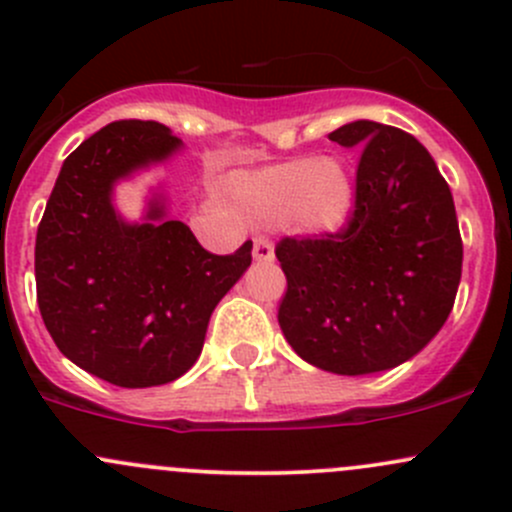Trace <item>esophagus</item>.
<instances>
[{"label":"esophagus","mask_w":512,"mask_h":512,"mask_svg":"<svg viewBox=\"0 0 512 512\" xmlns=\"http://www.w3.org/2000/svg\"><path fill=\"white\" fill-rule=\"evenodd\" d=\"M254 258L261 263L273 261V244L266 239V236H256L254 239Z\"/></svg>","instance_id":"34e87169"}]
</instances>
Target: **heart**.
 I'll return each mask as SVG.
<instances>
[{"mask_svg":"<svg viewBox=\"0 0 512 512\" xmlns=\"http://www.w3.org/2000/svg\"><path fill=\"white\" fill-rule=\"evenodd\" d=\"M229 194L246 217L278 224L288 219L305 234H333L355 207V182L335 157H295L229 177Z\"/></svg>","mask_w":512,"mask_h":512,"instance_id":"b5f03b06","label":"heart"}]
</instances>
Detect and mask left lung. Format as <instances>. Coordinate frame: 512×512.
I'll return each mask as SVG.
<instances>
[{
  "label": "left lung",
  "mask_w": 512,
  "mask_h": 512,
  "mask_svg": "<svg viewBox=\"0 0 512 512\" xmlns=\"http://www.w3.org/2000/svg\"><path fill=\"white\" fill-rule=\"evenodd\" d=\"M360 147L355 209L337 234L286 236L278 325L310 365L372 374L402 365L441 330L461 281L451 189L414 135L355 120L328 135Z\"/></svg>",
  "instance_id": "1"
}]
</instances>
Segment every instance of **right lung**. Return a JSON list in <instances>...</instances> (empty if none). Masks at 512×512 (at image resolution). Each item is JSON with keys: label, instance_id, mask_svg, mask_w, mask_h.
Here are the masks:
<instances>
[{"label": "right lung", "instance_id": "right-lung-1", "mask_svg": "<svg viewBox=\"0 0 512 512\" xmlns=\"http://www.w3.org/2000/svg\"><path fill=\"white\" fill-rule=\"evenodd\" d=\"M182 145L152 120H118L63 160L36 231V300L56 347L115 387H157L197 362L209 318L251 266V241L229 256L202 249L152 199L145 224L113 207V187Z\"/></svg>", "mask_w": 512, "mask_h": 512}]
</instances>
